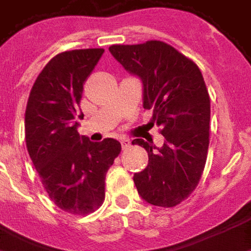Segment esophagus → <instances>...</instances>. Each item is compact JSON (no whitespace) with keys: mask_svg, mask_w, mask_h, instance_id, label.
Masks as SVG:
<instances>
[{"mask_svg":"<svg viewBox=\"0 0 251 251\" xmlns=\"http://www.w3.org/2000/svg\"><path fill=\"white\" fill-rule=\"evenodd\" d=\"M121 145H122V149H126V148L130 147V141L126 138H121Z\"/></svg>","mask_w":251,"mask_h":251,"instance_id":"obj_1","label":"esophagus"}]
</instances>
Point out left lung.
I'll return each instance as SVG.
<instances>
[{
  "instance_id": "obj_1",
  "label": "left lung",
  "mask_w": 251,
  "mask_h": 251,
  "mask_svg": "<svg viewBox=\"0 0 251 251\" xmlns=\"http://www.w3.org/2000/svg\"><path fill=\"white\" fill-rule=\"evenodd\" d=\"M110 53L126 71L141 79L144 109L165 138L157 148L142 138L148 167L134 174L142 199L158 207H175L199 183L210 144V95L204 79L191 59L167 43L151 40L136 46H111Z\"/></svg>"
}]
</instances>
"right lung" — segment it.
<instances>
[{
    "label": "right lung",
    "mask_w": 251,
    "mask_h": 251,
    "mask_svg": "<svg viewBox=\"0 0 251 251\" xmlns=\"http://www.w3.org/2000/svg\"><path fill=\"white\" fill-rule=\"evenodd\" d=\"M104 50H74L52 57L39 74L25 110V141L47 194L74 215H87L104 200V177L121 144L91 142L77 133L83 83Z\"/></svg>",
    "instance_id": "1"
}]
</instances>
